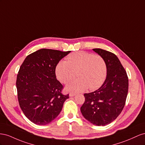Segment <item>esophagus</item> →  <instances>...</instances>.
I'll use <instances>...</instances> for the list:
<instances>
[{"instance_id": "esophagus-1", "label": "esophagus", "mask_w": 145, "mask_h": 145, "mask_svg": "<svg viewBox=\"0 0 145 145\" xmlns=\"http://www.w3.org/2000/svg\"><path fill=\"white\" fill-rule=\"evenodd\" d=\"M75 95H76V94H75V93H69V96L72 97L75 96Z\"/></svg>"}]
</instances>
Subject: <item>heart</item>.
<instances>
[{"label": "heart", "instance_id": "heart-1", "mask_svg": "<svg viewBox=\"0 0 145 145\" xmlns=\"http://www.w3.org/2000/svg\"><path fill=\"white\" fill-rule=\"evenodd\" d=\"M76 72L78 78L67 87L68 90L80 92L88 88L95 90L105 80L107 73L105 61L99 55L81 51L69 55L67 61L61 60L56 66V76L64 84L71 82Z\"/></svg>", "mask_w": 145, "mask_h": 145}]
</instances>
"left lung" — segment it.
<instances>
[{
  "label": "left lung",
  "mask_w": 145,
  "mask_h": 145,
  "mask_svg": "<svg viewBox=\"0 0 145 145\" xmlns=\"http://www.w3.org/2000/svg\"><path fill=\"white\" fill-rule=\"evenodd\" d=\"M93 50L105 59L107 76L104 83L93 92L84 93L81 107L83 117L97 126H105L114 121L123 110L128 92V77L117 56L101 48Z\"/></svg>",
  "instance_id": "1"
}]
</instances>
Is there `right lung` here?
I'll list each match as a JSON object with an SVG mask.
<instances>
[{"instance_id": "add662e5", "label": "right lung", "mask_w": 145, "mask_h": 145, "mask_svg": "<svg viewBox=\"0 0 145 145\" xmlns=\"http://www.w3.org/2000/svg\"><path fill=\"white\" fill-rule=\"evenodd\" d=\"M70 51L42 48L32 53L20 67L16 80L19 106L24 115L36 125H45L59 114L64 101L63 86L57 80V64Z\"/></svg>"}]
</instances>
